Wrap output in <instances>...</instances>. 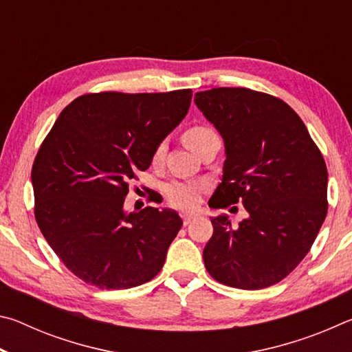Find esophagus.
Segmentation results:
<instances>
[{"instance_id": "34e87169", "label": "esophagus", "mask_w": 352, "mask_h": 352, "mask_svg": "<svg viewBox=\"0 0 352 352\" xmlns=\"http://www.w3.org/2000/svg\"><path fill=\"white\" fill-rule=\"evenodd\" d=\"M180 216H182V219H183V223H184V225H188V223L190 222V220L195 219V214L186 212V211H183V212L180 214Z\"/></svg>"}]
</instances>
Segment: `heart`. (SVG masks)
<instances>
[{
  "label": "heart",
  "instance_id": "heart-1",
  "mask_svg": "<svg viewBox=\"0 0 352 352\" xmlns=\"http://www.w3.org/2000/svg\"><path fill=\"white\" fill-rule=\"evenodd\" d=\"M217 133L214 132L211 127L208 126H192L189 127L183 135V140L186 142V146L190 151L197 153L199 148L205 144L206 141H210ZM166 152V142L162 141L153 147L152 151V163L160 164L164 157ZM205 184L200 182H188V180H174L166 184L164 192L166 197L172 205L180 206V208H190L199 201V197L204 190Z\"/></svg>",
  "mask_w": 352,
  "mask_h": 352
}]
</instances>
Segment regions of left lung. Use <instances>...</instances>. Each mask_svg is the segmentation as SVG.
I'll return each instance as SVG.
<instances>
[{"label":"left lung","mask_w":352,"mask_h":352,"mask_svg":"<svg viewBox=\"0 0 352 352\" xmlns=\"http://www.w3.org/2000/svg\"><path fill=\"white\" fill-rule=\"evenodd\" d=\"M195 105L219 130L226 160L211 208L241 204L237 226L211 219L204 250L216 281L258 290L281 281L305 259L327 212V169L320 148L294 109L248 88L195 93Z\"/></svg>","instance_id":"obj_1"}]
</instances>
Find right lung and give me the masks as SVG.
I'll list each match as a JSON object with an SVG mask.
<instances>
[{
	"instance_id": "right-lung-1",
	"label": "right lung",
	"mask_w": 352,
	"mask_h": 352,
	"mask_svg": "<svg viewBox=\"0 0 352 352\" xmlns=\"http://www.w3.org/2000/svg\"><path fill=\"white\" fill-rule=\"evenodd\" d=\"M192 91L90 93L67 105L32 166L35 220L77 278L130 289L158 275L183 220L174 210L127 212L135 172L189 110Z\"/></svg>"
}]
</instances>
